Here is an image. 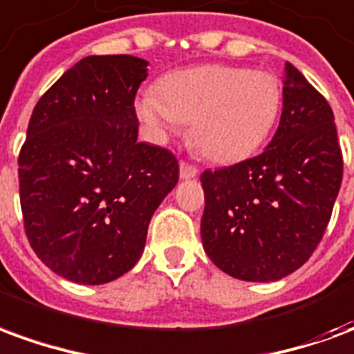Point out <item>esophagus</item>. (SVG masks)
<instances>
[{"mask_svg": "<svg viewBox=\"0 0 354 354\" xmlns=\"http://www.w3.org/2000/svg\"><path fill=\"white\" fill-rule=\"evenodd\" d=\"M197 176V169L193 167L192 162H185V161H180V178H195Z\"/></svg>", "mask_w": 354, "mask_h": 354, "instance_id": "34e87169", "label": "esophagus"}]
</instances>
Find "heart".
Listing matches in <instances>:
<instances>
[{
	"instance_id": "b5f03b06",
	"label": "heart",
	"mask_w": 354,
	"mask_h": 354,
	"mask_svg": "<svg viewBox=\"0 0 354 354\" xmlns=\"http://www.w3.org/2000/svg\"><path fill=\"white\" fill-rule=\"evenodd\" d=\"M157 93L138 102V115L167 136L192 123L189 140L212 162H237L252 155L273 131L282 108V83L271 72L207 64L165 75Z\"/></svg>"
}]
</instances>
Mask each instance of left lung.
Instances as JSON below:
<instances>
[{
  "instance_id": "8db88e82",
  "label": "left lung",
  "mask_w": 354,
  "mask_h": 354,
  "mask_svg": "<svg viewBox=\"0 0 354 354\" xmlns=\"http://www.w3.org/2000/svg\"><path fill=\"white\" fill-rule=\"evenodd\" d=\"M282 83L281 123L269 146L201 174L205 252L241 281H279L304 266L326 231L342 185L330 104L292 64Z\"/></svg>"
}]
</instances>
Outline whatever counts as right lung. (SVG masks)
<instances>
[{"label":"right lung","mask_w":354,"mask_h":354,"mask_svg":"<svg viewBox=\"0 0 354 354\" xmlns=\"http://www.w3.org/2000/svg\"><path fill=\"white\" fill-rule=\"evenodd\" d=\"M146 68L129 55L83 58L30 117L19 153L24 231L68 281L104 284L132 269L151 216L178 184L174 153L136 142Z\"/></svg>","instance_id":"add662e5"}]
</instances>
